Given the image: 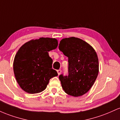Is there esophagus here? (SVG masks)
<instances>
[{"mask_svg":"<svg viewBox=\"0 0 120 120\" xmlns=\"http://www.w3.org/2000/svg\"><path fill=\"white\" fill-rule=\"evenodd\" d=\"M61 72H62L61 70H57V72H58V75L60 74V73H61Z\"/></svg>","mask_w":120,"mask_h":120,"instance_id":"1","label":"esophagus"}]
</instances>
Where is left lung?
Segmentation results:
<instances>
[{
    "label": "left lung",
    "mask_w": 120,
    "mask_h": 120,
    "mask_svg": "<svg viewBox=\"0 0 120 120\" xmlns=\"http://www.w3.org/2000/svg\"><path fill=\"white\" fill-rule=\"evenodd\" d=\"M59 49L68 57V76H59L64 92L71 96H82L90 90L99 73L96 52L88 43L76 37L63 38Z\"/></svg>",
    "instance_id": "8db88e82"
}]
</instances>
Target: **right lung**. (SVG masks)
I'll use <instances>...</instances> for the list:
<instances>
[{
    "instance_id": "right-lung-1",
    "label": "right lung",
    "mask_w": 120,
    "mask_h": 120,
    "mask_svg": "<svg viewBox=\"0 0 120 120\" xmlns=\"http://www.w3.org/2000/svg\"><path fill=\"white\" fill-rule=\"evenodd\" d=\"M58 46L56 39L41 37L24 44L13 62V71L17 83L29 94H37L46 88L50 79L58 75L52 68L53 60L48 52Z\"/></svg>"
}]
</instances>
